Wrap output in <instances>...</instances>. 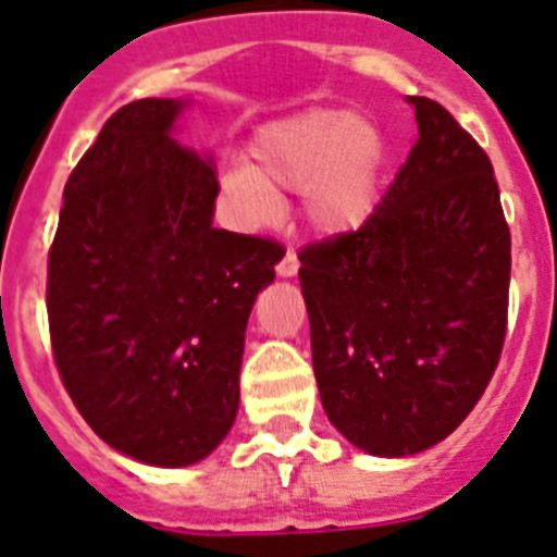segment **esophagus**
I'll use <instances>...</instances> for the list:
<instances>
[{
  "instance_id": "1",
  "label": "esophagus",
  "mask_w": 557,
  "mask_h": 557,
  "mask_svg": "<svg viewBox=\"0 0 557 557\" xmlns=\"http://www.w3.org/2000/svg\"><path fill=\"white\" fill-rule=\"evenodd\" d=\"M297 269H300V260H297V251L286 249V255H283V260H280V263H277V274H280V277H294V274H297Z\"/></svg>"
}]
</instances>
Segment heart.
<instances>
[{
    "mask_svg": "<svg viewBox=\"0 0 557 557\" xmlns=\"http://www.w3.org/2000/svg\"><path fill=\"white\" fill-rule=\"evenodd\" d=\"M251 163H232L223 191L246 223H265L280 191L302 189V212L320 232L366 223L380 200L387 141L371 119L317 107L265 124L251 141Z\"/></svg>",
    "mask_w": 557,
    "mask_h": 557,
    "instance_id": "b5f03b06",
    "label": "heart"
}]
</instances>
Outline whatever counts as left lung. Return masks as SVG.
<instances>
[{
    "label": "left lung",
    "instance_id": "8db88e82",
    "mask_svg": "<svg viewBox=\"0 0 557 557\" xmlns=\"http://www.w3.org/2000/svg\"><path fill=\"white\" fill-rule=\"evenodd\" d=\"M408 101L419 141L380 207L297 255L322 408L373 456L450 436L507 336L512 257L493 163L438 101Z\"/></svg>",
    "mask_w": 557,
    "mask_h": 557
}]
</instances>
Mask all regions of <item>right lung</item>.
<instances>
[{"label":"right lung","instance_id":"add662e5","mask_svg":"<svg viewBox=\"0 0 557 557\" xmlns=\"http://www.w3.org/2000/svg\"><path fill=\"white\" fill-rule=\"evenodd\" d=\"M181 101L112 112L64 186L48 255L50 345L98 438L195 465L237 416L246 322L286 255L212 226V163L170 138Z\"/></svg>","mask_w":557,"mask_h":557}]
</instances>
